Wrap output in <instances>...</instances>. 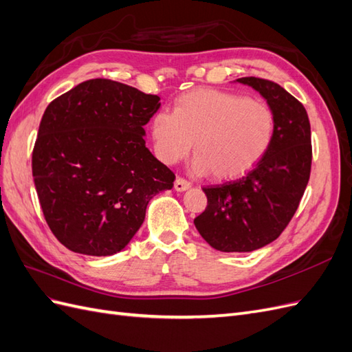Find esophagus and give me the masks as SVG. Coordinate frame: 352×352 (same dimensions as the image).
<instances>
[{
  "instance_id": "obj_1",
  "label": "esophagus",
  "mask_w": 352,
  "mask_h": 352,
  "mask_svg": "<svg viewBox=\"0 0 352 352\" xmlns=\"http://www.w3.org/2000/svg\"><path fill=\"white\" fill-rule=\"evenodd\" d=\"M189 188H190V184L188 182L186 179L176 177V180H175V189L177 190V192H182V190H186Z\"/></svg>"
}]
</instances>
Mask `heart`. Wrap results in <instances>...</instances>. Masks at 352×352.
Here are the masks:
<instances>
[{
	"mask_svg": "<svg viewBox=\"0 0 352 352\" xmlns=\"http://www.w3.org/2000/svg\"><path fill=\"white\" fill-rule=\"evenodd\" d=\"M278 119L267 104L211 88L186 92L173 113L151 120L154 153L164 164L185 158L194 145L195 172L235 180L257 166L274 141Z\"/></svg>",
	"mask_w": 352,
	"mask_h": 352,
	"instance_id": "obj_1",
	"label": "heart"
}]
</instances>
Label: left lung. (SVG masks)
Instances as JSON below:
<instances>
[{"instance_id": "left-lung-1", "label": "left lung", "mask_w": 352, "mask_h": 352, "mask_svg": "<svg viewBox=\"0 0 352 352\" xmlns=\"http://www.w3.org/2000/svg\"><path fill=\"white\" fill-rule=\"evenodd\" d=\"M236 80L258 91L274 111V141L247 176L202 188L207 207L194 225L217 251L251 252L278 239L300 206L311 172V131L304 105L280 85Z\"/></svg>"}]
</instances>
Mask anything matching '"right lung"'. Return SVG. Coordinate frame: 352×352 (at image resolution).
<instances>
[{
	"label": "right lung",
	"instance_id": "1",
	"mask_svg": "<svg viewBox=\"0 0 352 352\" xmlns=\"http://www.w3.org/2000/svg\"><path fill=\"white\" fill-rule=\"evenodd\" d=\"M158 95L91 79L47 107L32 153V175L54 236L73 252L105 257L135 236L154 195L175 173L145 146L144 126Z\"/></svg>",
	"mask_w": 352,
	"mask_h": 352
}]
</instances>
